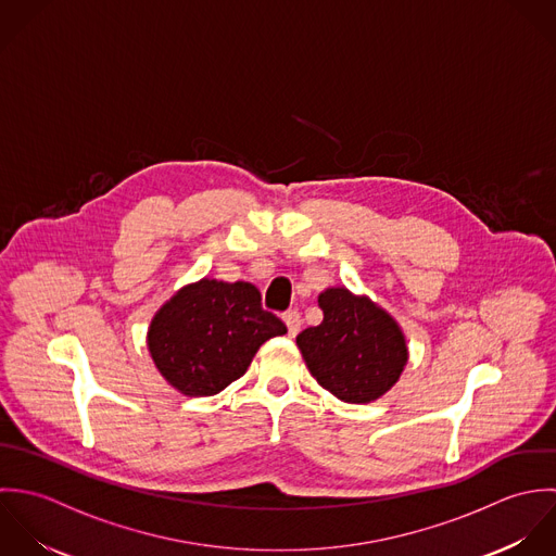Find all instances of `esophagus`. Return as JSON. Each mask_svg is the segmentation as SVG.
Here are the masks:
<instances>
[{"label":"esophagus","instance_id":"34e87169","mask_svg":"<svg viewBox=\"0 0 556 556\" xmlns=\"http://www.w3.org/2000/svg\"><path fill=\"white\" fill-rule=\"evenodd\" d=\"M283 323H286V327H288V334L290 337H294V334L301 331V314L296 312V309H290V312H286L283 314Z\"/></svg>","mask_w":556,"mask_h":556}]
</instances>
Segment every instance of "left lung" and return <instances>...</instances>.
<instances>
[{
	"label": "left lung",
	"mask_w": 556,
	"mask_h": 556,
	"mask_svg": "<svg viewBox=\"0 0 556 556\" xmlns=\"http://www.w3.org/2000/svg\"><path fill=\"white\" fill-rule=\"evenodd\" d=\"M325 320L296 337L309 374L345 404H369L400 380L408 363L406 334L369 296L343 286L318 296Z\"/></svg>",
	"instance_id": "obj_1"
}]
</instances>
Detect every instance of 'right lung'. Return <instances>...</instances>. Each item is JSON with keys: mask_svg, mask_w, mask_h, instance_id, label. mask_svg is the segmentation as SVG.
I'll return each instance as SVG.
<instances>
[{"mask_svg": "<svg viewBox=\"0 0 556 556\" xmlns=\"http://www.w3.org/2000/svg\"><path fill=\"white\" fill-rule=\"evenodd\" d=\"M260 301V290L247 281L204 277L180 288L148 327L161 376L187 397L217 395L238 380L264 341L288 333Z\"/></svg>", "mask_w": 556, "mask_h": 556, "instance_id": "add662e5", "label": "right lung"}]
</instances>
